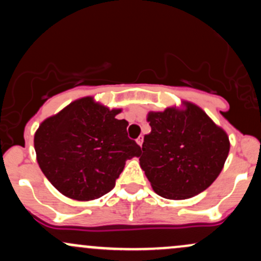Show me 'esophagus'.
<instances>
[{
  "mask_svg": "<svg viewBox=\"0 0 261 261\" xmlns=\"http://www.w3.org/2000/svg\"><path fill=\"white\" fill-rule=\"evenodd\" d=\"M136 142H137V144H139L140 146H142V144H144V136H139V137H137V140H136Z\"/></svg>",
  "mask_w": 261,
  "mask_h": 261,
  "instance_id": "1",
  "label": "esophagus"
}]
</instances>
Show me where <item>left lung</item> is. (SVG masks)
<instances>
[{
    "label": "left lung",
    "mask_w": 261,
    "mask_h": 261,
    "mask_svg": "<svg viewBox=\"0 0 261 261\" xmlns=\"http://www.w3.org/2000/svg\"><path fill=\"white\" fill-rule=\"evenodd\" d=\"M140 166L153 191L168 199H186L214 182L229 152V139L207 114L187 102L186 110L150 113Z\"/></svg>",
    "instance_id": "left-lung-1"
}]
</instances>
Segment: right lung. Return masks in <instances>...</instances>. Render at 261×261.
Here are the masks:
<instances>
[{"label": "right lung", "instance_id": "obj_1", "mask_svg": "<svg viewBox=\"0 0 261 261\" xmlns=\"http://www.w3.org/2000/svg\"><path fill=\"white\" fill-rule=\"evenodd\" d=\"M119 113L83 98L39 126L34 135L37 161L64 196L100 198L115 187L126 160L140 154V146L127 137V121L115 119Z\"/></svg>", "mask_w": 261, "mask_h": 261}]
</instances>
